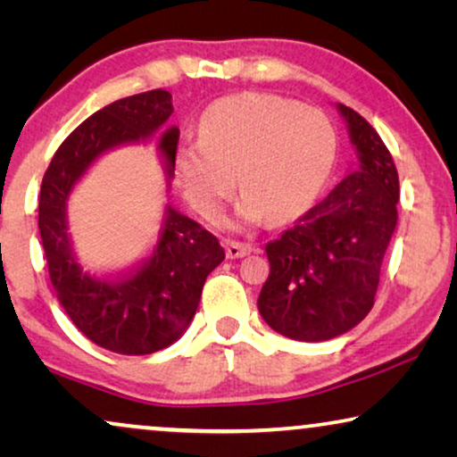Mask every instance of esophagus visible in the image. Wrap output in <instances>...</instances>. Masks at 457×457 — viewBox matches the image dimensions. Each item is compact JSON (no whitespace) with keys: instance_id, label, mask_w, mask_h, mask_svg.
Here are the masks:
<instances>
[{"instance_id":"34e87169","label":"esophagus","mask_w":457,"mask_h":457,"mask_svg":"<svg viewBox=\"0 0 457 457\" xmlns=\"http://www.w3.org/2000/svg\"><path fill=\"white\" fill-rule=\"evenodd\" d=\"M224 249H227V258L228 260H237V258H245L247 253H252V245L247 243H237V241H224Z\"/></svg>"}]
</instances>
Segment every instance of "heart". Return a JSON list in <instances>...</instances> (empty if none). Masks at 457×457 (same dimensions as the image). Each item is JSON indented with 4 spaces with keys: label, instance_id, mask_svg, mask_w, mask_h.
Masks as SVG:
<instances>
[{
    "label": "heart",
    "instance_id": "b5f03b06",
    "mask_svg": "<svg viewBox=\"0 0 457 457\" xmlns=\"http://www.w3.org/2000/svg\"><path fill=\"white\" fill-rule=\"evenodd\" d=\"M328 118L314 108L268 93L218 99L199 122L197 141L177 154L187 202L216 222L239 180L245 193L237 224H289L320 195L335 162Z\"/></svg>",
    "mask_w": 457,
    "mask_h": 457
}]
</instances>
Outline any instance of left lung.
Wrapping results in <instances>:
<instances>
[{"instance_id":"1","label":"left lung","mask_w":457,"mask_h":457,"mask_svg":"<svg viewBox=\"0 0 457 457\" xmlns=\"http://www.w3.org/2000/svg\"><path fill=\"white\" fill-rule=\"evenodd\" d=\"M337 110L355 152L349 174L266 245L270 274L258 310L295 341L335 339L364 320L397 227L399 177L389 149L358 112Z\"/></svg>"}]
</instances>
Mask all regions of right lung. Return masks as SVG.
Returning a JSON list of instances; mask_svg holds the SVG:
<instances>
[{"label":"right lung","mask_w":457,"mask_h":457,"mask_svg":"<svg viewBox=\"0 0 457 457\" xmlns=\"http://www.w3.org/2000/svg\"><path fill=\"white\" fill-rule=\"evenodd\" d=\"M172 112V96L162 89L105 105L68 135L41 183L39 233L55 297L87 339L114 353L172 345L195 316L208 274L224 260L216 237L170 204L158 241L133 270L97 272L74 247L68 197L104 154L155 139L170 189L179 143V129L166 127Z\"/></svg>","instance_id":"add662e5"}]
</instances>
